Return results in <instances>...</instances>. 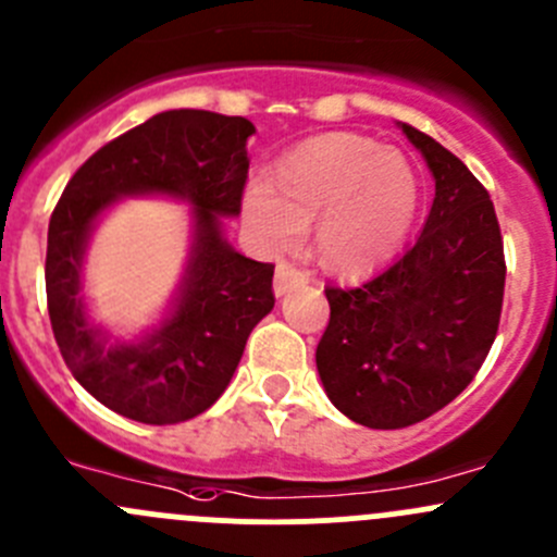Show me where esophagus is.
Wrapping results in <instances>:
<instances>
[{
  "instance_id": "34e87169",
  "label": "esophagus",
  "mask_w": 557,
  "mask_h": 557,
  "mask_svg": "<svg viewBox=\"0 0 557 557\" xmlns=\"http://www.w3.org/2000/svg\"><path fill=\"white\" fill-rule=\"evenodd\" d=\"M310 280V274L301 272L294 263H280L277 272H274V296H285L294 285H301Z\"/></svg>"
}]
</instances>
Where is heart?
Masks as SVG:
<instances>
[{"label":"heart","mask_w":557,"mask_h":557,"mask_svg":"<svg viewBox=\"0 0 557 557\" xmlns=\"http://www.w3.org/2000/svg\"><path fill=\"white\" fill-rule=\"evenodd\" d=\"M420 201L418 172L401 150L331 132L290 148L272 180L243 194V215L261 245L288 250L314 221V247L329 269L363 274L407 237Z\"/></svg>","instance_id":"b5f03b06"}]
</instances>
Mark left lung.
Listing matches in <instances>:
<instances>
[{
    "mask_svg": "<svg viewBox=\"0 0 557 557\" xmlns=\"http://www.w3.org/2000/svg\"><path fill=\"white\" fill-rule=\"evenodd\" d=\"M423 153L436 194L396 261L356 288L325 285L320 383L342 414L407 429L440 412L480 372L502 320V228L480 180L429 134L398 123Z\"/></svg>",
    "mask_w": 557,
    "mask_h": 557,
    "instance_id": "8db88e82",
    "label": "left lung"
}]
</instances>
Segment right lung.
<instances>
[{"mask_svg": "<svg viewBox=\"0 0 557 557\" xmlns=\"http://www.w3.org/2000/svg\"><path fill=\"white\" fill-rule=\"evenodd\" d=\"M247 117L166 110L99 148L66 183L48 226L45 290L55 345L97 401L128 420L172 425L221 398L247 336L274 307L272 263L223 237L247 183ZM123 195H172L195 210L191 252L173 310L143 341H112L82 299V258L92 226Z\"/></svg>", "mask_w": 557, "mask_h": 557, "instance_id": "1", "label": "right lung"}]
</instances>
